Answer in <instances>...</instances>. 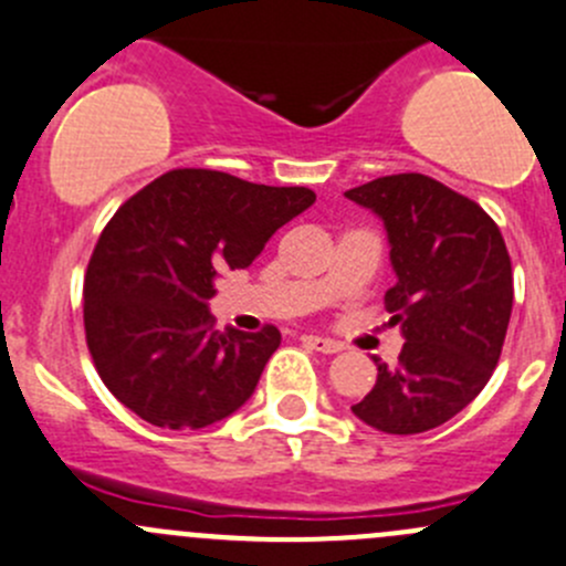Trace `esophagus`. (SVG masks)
I'll return each instance as SVG.
<instances>
[{
	"label": "esophagus",
	"instance_id": "obj_1",
	"mask_svg": "<svg viewBox=\"0 0 566 566\" xmlns=\"http://www.w3.org/2000/svg\"><path fill=\"white\" fill-rule=\"evenodd\" d=\"M304 343L310 345V348L321 350V354H339V350H343V345L339 343H334V339L328 337H317V334H306Z\"/></svg>",
	"mask_w": 566,
	"mask_h": 566
}]
</instances>
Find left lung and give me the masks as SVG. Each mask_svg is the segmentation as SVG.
<instances>
[{
	"label": "left lung",
	"instance_id": "8db88e82",
	"mask_svg": "<svg viewBox=\"0 0 566 566\" xmlns=\"http://www.w3.org/2000/svg\"><path fill=\"white\" fill-rule=\"evenodd\" d=\"M345 199L384 221L395 271L384 304L406 339L398 365L376 359V387L350 411L384 434H422L490 381L512 317V260L475 201L422 174L373 179Z\"/></svg>",
	"mask_w": 566,
	"mask_h": 566
}]
</instances>
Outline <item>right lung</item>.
Returning <instances> with one entry per match:
<instances>
[{
	"label": "right lung",
	"instance_id": "1",
	"mask_svg": "<svg viewBox=\"0 0 566 566\" xmlns=\"http://www.w3.org/2000/svg\"><path fill=\"white\" fill-rule=\"evenodd\" d=\"M315 205L207 168L163 174L118 207L85 273V339L104 387L137 417L196 431L238 411L282 343L276 326L218 332L221 271L249 268L276 229Z\"/></svg>",
	"mask_w": 566,
	"mask_h": 566
}]
</instances>
